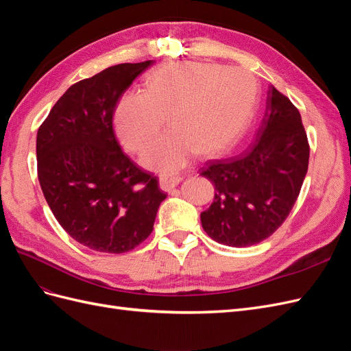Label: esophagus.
<instances>
[{
    "label": "esophagus",
    "mask_w": 351,
    "mask_h": 351,
    "mask_svg": "<svg viewBox=\"0 0 351 351\" xmlns=\"http://www.w3.org/2000/svg\"><path fill=\"white\" fill-rule=\"evenodd\" d=\"M182 180H183V177L178 174H161L159 176V182H161V186L165 190L176 187L180 182H182Z\"/></svg>",
    "instance_id": "obj_1"
}]
</instances>
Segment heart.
I'll return each mask as SVG.
<instances>
[{
  "instance_id": "1",
  "label": "heart",
  "mask_w": 351,
  "mask_h": 351,
  "mask_svg": "<svg viewBox=\"0 0 351 351\" xmlns=\"http://www.w3.org/2000/svg\"><path fill=\"white\" fill-rule=\"evenodd\" d=\"M256 83L240 69L174 62L152 71L145 92L125 93L115 129L127 149L141 152L165 124L171 130L145 151L146 167L173 171L197 152L224 151L243 132L253 110Z\"/></svg>"
}]
</instances>
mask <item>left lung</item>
<instances>
[{"mask_svg": "<svg viewBox=\"0 0 351 351\" xmlns=\"http://www.w3.org/2000/svg\"><path fill=\"white\" fill-rule=\"evenodd\" d=\"M309 142L293 102L274 86L254 141L243 154L209 159L200 176L215 186V199L200 214L215 241L253 246L282 226L299 197L309 165Z\"/></svg>", "mask_w": 351, "mask_h": 351, "instance_id": "left-lung-1", "label": "left lung"}]
</instances>
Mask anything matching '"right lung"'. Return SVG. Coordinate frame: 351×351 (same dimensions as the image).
Segmentation results:
<instances>
[{
  "label": "right lung",
  "instance_id": "add662e5",
  "mask_svg": "<svg viewBox=\"0 0 351 351\" xmlns=\"http://www.w3.org/2000/svg\"><path fill=\"white\" fill-rule=\"evenodd\" d=\"M152 64L124 62L74 83L39 125L42 192L67 234L92 250L139 246L167 197L158 177L123 152L112 125L120 97Z\"/></svg>",
  "mask_w": 351,
  "mask_h": 351
}]
</instances>
